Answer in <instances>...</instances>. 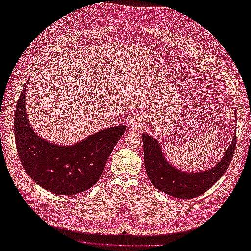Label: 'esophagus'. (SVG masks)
<instances>
[{"label":"esophagus","mask_w":251,"mask_h":251,"mask_svg":"<svg viewBox=\"0 0 251 251\" xmlns=\"http://www.w3.org/2000/svg\"><path fill=\"white\" fill-rule=\"evenodd\" d=\"M142 126V123H141V119L140 118H134L132 122H130V127H134V128H140Z\"/></svg>","instance_id":"1"}]
</instances>
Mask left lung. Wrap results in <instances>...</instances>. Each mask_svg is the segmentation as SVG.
Returning a JSON list of instances; mask_svg holds the SVG:
<instances>
[{
	"label": "left lung",
	"instance_id": "left-lung-1",
	"mask_svg": "<svg viewBox=\"0 0 251 251\" xmlns=\"http://www.w3.org/2000/svg\"><path fill=\"white\" fill-rule=\"evenodd\" d=\"M142 139L145 170L151 183L163 193L184 199L200 196L220 180L232 161L237 142L235 134L224 157L213 168L204 172L186 173L174 168L164 158L156 139L147 134H142Z\"/></svg>",
	"mask_w": 251,
	"mask_h": 251
}]
</instances>
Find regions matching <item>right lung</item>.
Masks as SVG:
<instances>
[{"label": "right lung", "mask_w": 251, "mask_h": 251, "mask_svg": "<svg viewBox=\"0 0 251 251\" xmlns=\"http://www.w3.org/2000/svg\"><path fill=\"white\" fill-rule=\"evenodd\" d=\"M26 86L16 104L14 136L19 159L42 188L58 195H74L93 187L126 126L105 128L75 145L61 146L39 137L26 113Z\"/></svg>", "instance_id": "add662e5"}]
</instances>
